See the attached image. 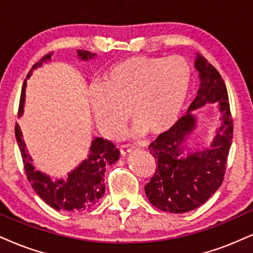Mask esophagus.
<instances>
[{"mask_svg":"<svg viewBox=\"0 0 253 253\" xmlns=\"http://www.w3.org/2000/svg\"><path fill=\"white\" fill-rule=\"evenodd\" d=\"M118 149H120L121 156H123V157H126V156H127V155L130 154V152L132 151L131 149H130L129 146H127V145H121L120 148H118Z\"/></svg>","mask_w":253,"mask_h":253,"instance_id":"obj_1","label":"esophagus"}]
</instances>
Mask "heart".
Returning a JSON list of instances; mask_svg holds the SVG:
<instances>
[{
	"label": "heart",
	"mask_w": 253,
	"mask_h": 253,
	"mask_svg": "<svg viewBox=\"0 0 253 253\" xmlns=\"http://www.w3.org/2000/svg\"><path fill=\"white\" fill-rule=\"evenodd\" d=\"M191 84L189 63L179 56H133L115 64L90 93V108L99 130L117 136L126 120L135 122L129 137L160 135L178 117Z\"/></svg>",
	"instance_id": "heart-1"
}]
</instances>
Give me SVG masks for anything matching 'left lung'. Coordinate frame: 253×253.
<instances>
[{"mask_svg":"<svg viewBox=\"0 0 253 253\" xmlns=\"http://www.w3.org/2000/svg\"><path fill=\"white\" fill-rule=\"evenodd\" d=\"M199 89L188 109L168 131L149 146L157 160V169L145 185V195L154 207L165 212L184 213L204 204L222 185L232 144V118L225 83L219 73L203 56L196 55ZM217 103L220 126L210 147L191 151L189 136L197 128L192 111Z\"/></svg>","mask_w":253,"mask_h":253,"instance_id":"left-lung-1","label":"left lung"}]
</instances>
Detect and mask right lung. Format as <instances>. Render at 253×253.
Listing matches in <instances>:
<instances>
[{"label":"right lung","mask_w":253,"mask_h":253,"mask_svg":"<svg viewBox=\"0 0 253 253\" xmlns=\"http://www.w3.org/2000/svg\"><path fill=\"white\" fill-rule=\"evenodd\" d=\"M51 54L45 55L40 62L33 65L27 79L31 73L40 68L44 62L50 61ZM96 54L86 50H77V57L81 61L93 60ZM27 80L22 86V93L18 108V116H22L26 101ZM15 136L20 148L22 161L24 164L27 178L33 189L52 209L65 212H80L88 210L96 205L104 195V172L108 165H112L120 158V150L110 141L95 137L89 148V155L85 160L81 162L73 171L68 173L65 178H51L46 173L41 172L33 164V158L23 141L21 127L16 123Z\"/></svg>","instance_id":"right-lung-1"}]
</instances>
